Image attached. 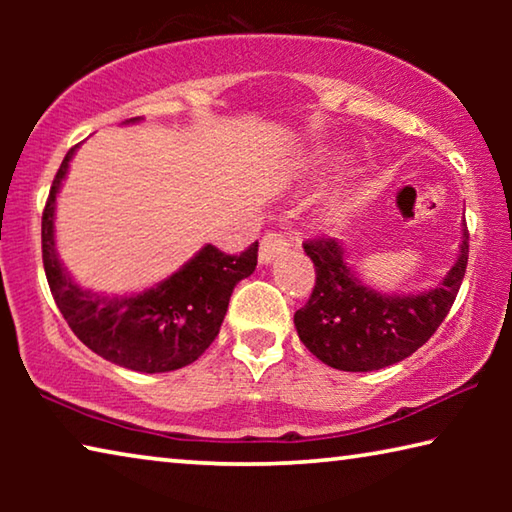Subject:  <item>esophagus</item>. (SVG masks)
Instances as JSON below:
<instances>
[{"label":"esophagus","instance_id":"1","mask_svg":"<svg viewBox=\"0 0 512 512\" xmlns=\"http://www.w3.org/2000/svg\"><path fill=\"white\" fill-rule=\"evenodd\" d=\"M287 248H289V239L284 237L282 232H275V230L266 232L262 237V244H259V262L268 264L277 255H282Z\"/></svg>","mask_w":512,"mask_h":512}]
</instances>
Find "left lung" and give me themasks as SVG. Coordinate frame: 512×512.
Masks as SVG:
<instances>
[{"label":"left lung","instance_id":"obj_1","mask_svg":"<svg viewBox=\"0 0 512 512\" xmlns=\"http://www.w3.org/2000/svg\"><path fill=\"white\" fill-rule=\"evenodd\" d=\"M302 246L316 266V284L293 316L300 341L336 370L370 372L411 357L443 323L463 284L470 232L465 228L461 255L445 280L418 296H384L363 287L336 239L318 237Z\"/></svg>","mask_w":512,"mask_h":512}]
</instances>
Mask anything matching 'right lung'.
I'll use <instances>...</instances> for the list:
<instances>
[{
    "mask_svg": "<svg viewBox=\"0 0 512 512\" xmlns=\"http://www.w3.org/2000/svg\"><path fill=\"white\" fill-rule=\"evenodd\" d=\"M74 149L56 171L42 212V264L60 314L92 352L117 366L137 372L189 366L219 334L232 291L255 271L257 241L239 255L207 244L169 280L137 296L108 298L79 289L54 248L56 194Z\"/></svg>",
    "mask_w": 512,
    "mask_h": 512,
    "instance_id": "add662e5",
    "label": "right lung"
}]
</instances>
